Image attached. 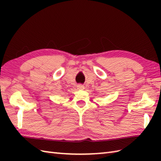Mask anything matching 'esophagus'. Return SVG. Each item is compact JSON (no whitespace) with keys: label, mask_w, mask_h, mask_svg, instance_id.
I'll return each instance as SVG.
<instances>
[{"label":"esophagus","mask_w":161,"mask_h":161,"mask_svg":"<svg viewBox=\"0 0 161 161\" xmlns=\"http://www.w3.org/2000/svg\"><path fill=\"white\" fill-rule=\"evenodd\" d=\"M77 88H78V89H84V86H83V85H81V84H79V85H77Z\"/></svg>","instance_id":"1"}]
</instances>
